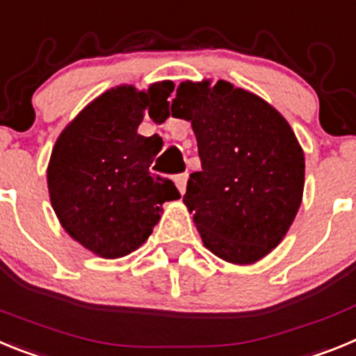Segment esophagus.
<instances>
[{
  "instance_id": "1",
  "label": "esophagus",
  "mask_w": 356,
  "mask_h": 356,
  "mask_svg": "<svg viewBox=\"0 0 356 356\" xmlns=\"http://www.w3.org/2000/svg\"><path fill=\"white\" fill-rule=\"evenodd\" d=\"M186 182H188V174H181L175 177V186H177V190L181 191V193L186 191Z\"/></svg>"
}]
</instances>
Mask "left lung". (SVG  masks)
Returning a JSON list of instances; mask_svg holds the SVG:
<instances>
[{
  "instance_id": "left-lung-1",
  "label": "left lung",
  "mask_w": 356,
  "mask_h": 356,
  "mask_svg": "<svg viewBox=\"0 0 356 356\" xmlns=\"http://www.w3.org/2000/svg\"><path fill=\"white\" fill-rule=\"evenodd\" d=\"M172 116L191 122L200 172L184 204L204 245L251 265L285 238L302 200L305 154L292 127L264 98L231 82H181Z\"/></svg>"
}]
</instances>
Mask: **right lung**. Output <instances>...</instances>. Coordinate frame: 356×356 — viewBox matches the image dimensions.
Listing matches in <instances>:
<instances>
[{"label":"right lung","instance_id":"obj_1","mask_svg":"<svg viewBox=\"0 0 356 356\" xmlns=\"http://www.w3.org/2000/svg\"><path fill=\"white\" fill-rule=\"evenodd\" d=\"M174 82L147 91L118 86L86 105L60 132L48 165L49 200L73 240L102 258L131 254L159 222L163 204L181 197L150 174L163 140L138 134L145 111L166 107Z\"/></svg>","mask_w":356,"mask_h":356}]
</instances>
